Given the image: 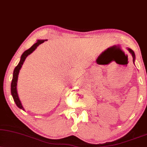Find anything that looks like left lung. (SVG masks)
<instances>
[{
  "label": "left lung",
  "mask_w": 147,
  "mask_h": 147,
  "mask_svg": "<svg viewBox=\"0 0 147 147\" xmlns=\"http://www.w3.org/2000/svg\"><path fill=\"white\" fill-rule=\"evenodd\" d=\"M127 49L128 50V51H129V53H130L131 54V56H132V57H133V62H134H134H135V58H136L134 52L133 50H131V49H129V48H127Z\"/></svg>",
  "instance_id": "left-lung-1"
}]
</instances>
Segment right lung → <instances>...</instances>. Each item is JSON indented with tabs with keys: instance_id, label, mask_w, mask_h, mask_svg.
<instances>
[{
	"instance_id": "obj_1",
	"label": "right lung",
	"mask_w": 147,
	"mask_h": 147,
	"mask_svg": "<svg viewBox=\"0 0 147 147\" xmlns=\"http://www.w3.org/2000/svg\"><path fill=\"white\" fill-rule=\"evenodd\" d=\"M47 40H37L36 43H34L30 49H28L26 51H25L22 53L21 58H20V61L18 66L15 68L13 73V79L11 81V95L13 98L14 102H16L17 107L20 108V109H22L23 111L24 110L23 106H22L21 101H20L19 96H18V90H17V85H18V75H19L20 70L21 69L22 65H23L24 61H25L26 58L28 55H29L30 53H32L35 49H36L39 45H40L42 42H44Z\"/></svg>"
}]
</instances>
